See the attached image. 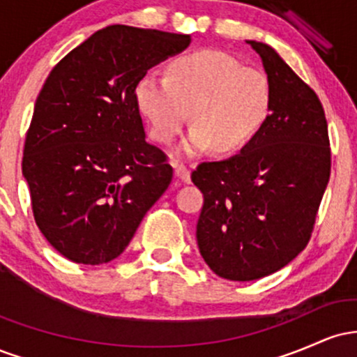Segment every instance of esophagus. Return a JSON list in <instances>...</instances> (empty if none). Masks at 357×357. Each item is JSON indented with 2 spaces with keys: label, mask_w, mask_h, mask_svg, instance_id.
I'll return each instance as SVG.
<instances>
[{
  "label": "esophagus",
  "mask_w": 357,
  "mask_h": 357,
  "mask_svg": "<svg viewBox=\"0 0 357 357\" xmlns=\"http://www.w3.org/2000/svg\"><path fill=\"white\" fill-rule=\"evenodd\" d=\"M174 176L183 183H190L191 181V174L190 171L186 169L183 165H174Z\"/></svg>",
  "instance_id": "34e87169"
}]
</instances>
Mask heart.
Listing matches in <instances>:
<instances>
[{"mask_svg": "<svg viewBox=\"0 0 357 357\" xmlns=\"http://www.w3.org/2000/svg\"><path fill=\"white\" fill-rule=\"evenodd\" d=\"M136 102L151 136L167 144L179 136L191 112L192 130L178 154L195 155L213 146L236 153L257 136L270 114L272 90L265 73L241 67L233 56L198 50L167 65V77L147 73Z\"/></svg>", "mask_w": 357, "mask_h": 357, "instance_id": "heart-1", "label": "heart"}]
</instances>
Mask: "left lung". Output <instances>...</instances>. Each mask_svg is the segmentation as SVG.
Instances as JSON below:
<instances>
[{
  "label": "left lung",
  "instance_id": "1",
  "mask_svg": "<svg viewBox=\"0 0 357 357\" xmlns=\"http://www.w3.org/2000/svg\"><path fill=\"white\" fill-rule=\"evenodd\" d=\"M272 90L264 127L240 154L202 162L196 240L203 260L227 280H257L305 248L329 183L331 147L319 97L267 43L247 40Z\"/></svg>",
  "mask_w": 357,
  "mask_h": 357
}]
</instances>
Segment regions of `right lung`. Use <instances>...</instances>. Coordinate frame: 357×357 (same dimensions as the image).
Listing matches in <instances>:
<instances>
[{"label":"right lung","instance_id":"obj_1","mask_svg":"<svg viewBox=\"0 0 357 357\" xmlns=\"http://www.w3.org/2000/svg\"><path fill=\"white\" fill-rule=\"evenodd\" d=\"M190 35L112 24L50 72L35 102L22 171L40 231L75 264L114 260L173 178L146 142L136 87Z\"/></svg>","mask_w":357,"mask_h":357}]
</instances>
